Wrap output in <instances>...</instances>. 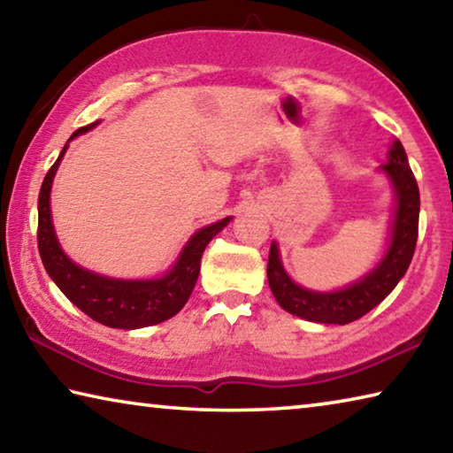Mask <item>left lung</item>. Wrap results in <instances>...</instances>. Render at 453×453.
Returning a JSON list of instances; mask_svg holds the SVG:
<instances>
[{
	"label": "left lung",
	"instance_id": "1",
	"mask_svg": "<svg viewBox=\"0 0 453 453\" xmlns=\"http://www.w3.org/2000/svg\"><path fill=\"white\" fill-rule=\"evenodd\" d=\"M395 189V216L392 226V242L381 262L354 286L340 291L303 289L291 281L280 262L278 245L272 243L270 259H267V281L272 294L283 310L297 318L318 324H340L346 326L356 321L375 305L386 300L397 281L408 272L410 262L416 251L418 224H419V189L418 181L408 164L403 145L395 140L389 145L388 164L381 165Z\"/></svg>",
	"mask_w": 453,
	"mask_h": 453
}]
</instances>
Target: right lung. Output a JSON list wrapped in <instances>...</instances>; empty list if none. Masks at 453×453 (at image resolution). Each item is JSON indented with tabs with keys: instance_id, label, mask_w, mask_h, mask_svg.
Here are the masks:
<instances>
[{
	"instance_id": "add662e5",
	"label": "right lung",
	"mask_w": 453,
	"mask_h": 453,
	"mask_svg": "<svg viewBox=\"0 0 453 453\" xmlns=\"http://www.w3.org/2000/svg\"><path fill=\"white\" fill-rule=\"evenodd\" d=\"M96 126L97 121L86 127H80L70 140H73L75 135L89 132ZM65 150L67 143L61 150L58 162L45 173L40 197H37V248H40L45 272L56 281V286L64 291L67 300L78 305L86 316L107 327L137 329L162 324V321L173 318L186 305L191 291H194L205 245L232 221V218L219 219L216 224L202 227L191 235V240L180 254V259L164 278L113 280L83 270V267L75 265L61 251L51 224V181Z\"/></svg>"
}]
</instances>
